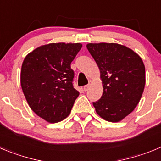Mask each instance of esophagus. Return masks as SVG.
Returning a JSON list of instances; mask_svg holds the SVG:
<instances>
[{
  "label": "esophagus",
  "mask_w": 161,
  "mask_h": 161,
  "mask_svg": "<svg viewBox=\"0 0 161 161\" xmlns=\"http://www.w3.org/2000/svg\"><path fill=\"white\" fill-rule=\"evenodd\" d=\"M91 85H92V81H89V83H88V85H86L84 86V90L85 91L88 90V88H89V87L91 86Z\"/></svg>",
  "instance_id": "obj_1"
}]
</instances>
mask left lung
I'll return each instance as SVG.
<instances>
[{
	"mask_svg": "<svg viewBox=\"0 0 161 161\" xmlns=\"http://www.w3.org/2000/svg\"><path fill=\"white\" fill-rule=\"evenodd\" d=\"M87 48L101 71L103 94L92 102L99 116L118 122L139 103L145 85V68L138 54L115 43L88 44Z\"/></svg>",
	"mask_w": 161,
	"mask_h": 161,
	"instance_id": "left-lung-1",
	"label": "left lung"
}]
</instances>
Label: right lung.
<instances>
[{
    "instance_id": "obj_1",
    "label": "right lung",
    "mask_w": 161,
    "mask_h": 161,
    "mask_svg": "<svg viewBox=\"0 0 161 161\" xmlns=\"http://www.w3.org/2000/svg\"><path fill=\"white\" fill-rule=\"evenodd\" d=\"M80 43H52L28 54L23 61L20 84L32 110L49 123L61 121L70 113L79 92L73 87L71 62Z\"/></svg>"
}]
</instances>
